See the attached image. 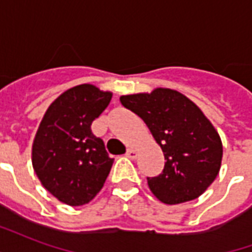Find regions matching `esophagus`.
Here are the masks:
<instances>
[{
  "label": "esophagus",
  "instance_id": "esophagus-1",
  "mask_svg": "<svg viewBox=\"0 0 252 252\" xmlns=\"http://www.w3.org/2000/svg\"><path fill=\"white\" fill-rule=\"evenodd\" d=\"M126 157H128V158L135 159L137 157V151H136V150H135V148H128V150H126Z\"/></svg>",
  "mask_w": 252,
  "mask_h": 252
}]
</instances>
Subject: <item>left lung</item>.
Returning a JSON list of instances; mask_svg holds the SVG:
<instances>
[{"label":"left lung","instance_id":"obj_1","mask_svg":"<svg viewBox=\"0 0 252 252\" xmlns=\"http://www.w3.org/2000/svg\"><path fill=\"white\" fill-rule=\"evenodd\" d=\"M120 101L143 119L163 151L162 174L147 178L153 194L167 205L200 197L216 180L222 159L220 135L202 110L167 88L121 95Z\"/></svg>","mask_w":252,"mask_h":252}]
</instances>
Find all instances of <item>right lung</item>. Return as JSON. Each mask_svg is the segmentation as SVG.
I'll list each match as a JSON object with an SVG mask.
<instances>
[{"label": "right lung", "mask_w": 252, "mask_h": 252, "mask_svg": "<svg viewBox=\"0 0 252 252\" xmlns=\"http://www.w3.org/2000/svg\"><path fill=\"white\" fill-rule=\"evenodd\" d=\"M112 95L90 83L74 86L48 106L37 128L32 144L33 170L41 185L67 205L88 204L109 175L113 159L90 126Z\"/></svg>", "instance_id": "obj_1"}]
</instances>
